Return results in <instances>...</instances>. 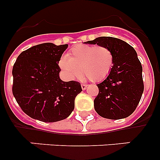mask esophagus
Returning <instances> with one entry per match:
<instances>
[{
  "instance_id": "1",
  "label": "esophagus",
  "mask_w": 160,
  "mask_h": 160,
  "mask_svg": "<svg viewBox=\"0 0 160 160\" xmlns=\"http://www.w3.org/2000/svg\"><path fill=\"white\" fill-rule=\"evenodd\" d=\"M81 87H82V90H86V89H87V84H82Z\"/></svg>"
}]
</instances>
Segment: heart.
Returning a JSON list of instances; mask_svg holds the SVG:
<instances>
[{"instance_id": "b5f03b06", "label": "heart", "mask_w": 160, "mask_h": 160, "mask_svg": "<svg viewBox=\"0 0 160 160\" xmlns=\"http://www.w3.org/2000/svg\"><path fill=\"white\" fill-rule=\"evenodd\" d=\"M112 51L106 46L80 45L73 48L68 57L60 59L59 66L72 80L84 75L91 82H98L107 78L114 65Z\"/></svg>"}]
</instances>
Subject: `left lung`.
<instances>
[{
  "instance_id": "1",
  "label": "left lung",
  "mask_w": 160,
  "mask_h": 160,
  "mask_svg": "<svg viewBox=\"0 0 160 160\" xmlns=\"http://www.w3.org/2000/svg\"><path fill=\"white\" fill-rule=\"evenodd\" d=\"M88 44L106 46L114 54V65L107 78L97 85L94 110L102 118L121 119L135 111L144 90L142 68L135 49L118 38L99 37Z\"/></svg>"
}]
</instances>
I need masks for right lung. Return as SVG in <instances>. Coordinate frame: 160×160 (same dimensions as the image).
<instances>
[{"instance_id":"right-lung-1","label":"right lung","mask_w":160,"mask_h":160,"mask_svg":"<svg viewBox=\"0 0 160 160\" xmlns=\"http://www.w3.org/2000/svg\"><path fill=\"white\" fill-rule=\"evenodd\" d=\"M68 45L43 43L22 52L12 67V91L17 102L32 118L45 122L70 116L82 91L78 82H63L58 62Z\"/></svg>"}]
</instances>
